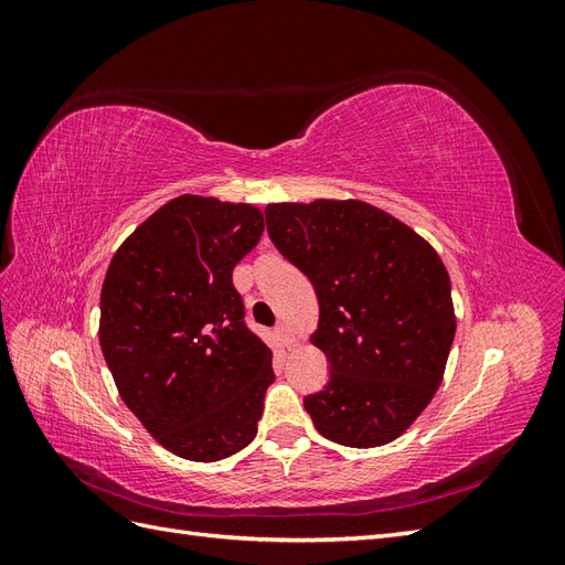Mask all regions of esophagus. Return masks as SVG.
<instances>
[{
    "mask_svg": "<svg viewBox=\"0 0 565 565\" xmlns=\"http://www.w3.org/2000/svg\"><path fill=\"white\" fill-rule=\"evenodd\" d=\"M276 334H278V339L282 341V347L285 349H292L295 347V337L292 334H289V328H287V324H278V328H276Z\"/></svg>",
    "mask_w": 565,
    "mask_h": 565,
    "instance_id": "esophagus-1",
    "label": "esophagus"
}]
</instances>
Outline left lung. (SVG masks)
Segmentation results:
<instances>
[{"label": "left lung", "instance_id": "obj_1", "mask_svg": "<svg viewBox=\"0 0 565 565\" xmlns=\"http://www.w3.org/2000/svg\"><path fill=\"white\" fill-rule=\"evenodd\" d=\"M266 226L320 306L311 341L328 355L330 382L303 398L316 429L349 448L396 440L446 372L457 328L446 264L363 200L273 202Z\"/></svg>", "mask_w": 565, "mask_h": 565}]
</instances>
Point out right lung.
<instances>
[{
    "label": "right lung",
    "instance_id": "1",
    "mask_svg": "<svg viewBox=\"0 0 565 565\" xmlns=\"http://www.w3.org/2000/svg\"><path fill=\"white\" fill-rule=\"evenodd\" d=\"M262 233L254 204L179 195L117 247L100 287L98 339L119 398L183 459L249 446L276 380L233 287Z\"/></svg>",
    "mask_w": 565,
    "mask_h": 565
}]
</instances>
